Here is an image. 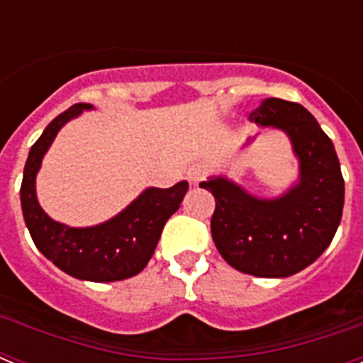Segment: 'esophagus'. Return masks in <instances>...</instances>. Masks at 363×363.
<instances>
[{"label": "esophagus", "mask_w": 363, "mask_h": 363, "mask_svg": "<svg viewBox=\"0 0 363 363\" xmlns=\"http://www.w3.org/2000/svg\"><path fill=\"white\" fill-rule=\"evenodd\" d=\"M205 176H207V165H205V163H194V165L189 167L187 178L191 184L198 185Z\"/></svg>", "instance_id": "34e87169"}]
</instances>
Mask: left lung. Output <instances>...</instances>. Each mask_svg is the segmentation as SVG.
I'll use <instances>...</instances> for the list:
<instances>
[{"instance_id": "8db88e82", "label": "left lung", "mask_w": 363, "mask_h": 363, "mask_svg": "<svg viewBox=\"0 0 363 363\" xmlns=\"http://www.w3.org/2000/svg\"><path fill=\"white\" fill-rule=\"evenodd\" d=\"M289 134L300 158V184L278 200H258L223 178L201 182L214 196L211 233L236 271L259 278L296 274L333 242L344 211V176L331 138L294 101L269 98L249 114Z\"/></svg>"}]
</instances>
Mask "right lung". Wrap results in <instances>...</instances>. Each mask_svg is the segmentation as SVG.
I'll return each instance as SVG.
<instances>
[{
    "mask_svg": "<svg viewBox=\"0 0 363 363\" xmlns=\"http://www.w3.org/2000/svg\"><path fill=\"white\" fill-rule=\"evenodd\" d=\"M83 108H91V105L76 104L54 118L30 147L21 182V209L32 240L56 267L79 280H125L149 264L163 225L178 211L189 184L179 182L171 189H147L116 218L89 229H74L50 220L38 203L34 179L57 130Z\"/></svg>",
    "mask_w": 363,
    "mask_h": 363,
    "instance_id": "right-lung-1",
    "label": "right lung"
}]
</instances>
